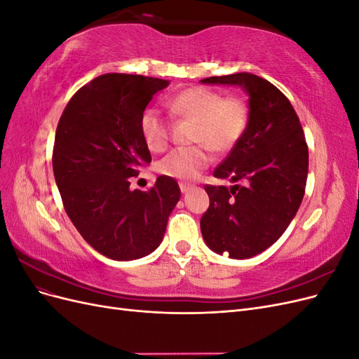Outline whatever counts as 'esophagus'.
<instances>
[{
    "label": "esophagus",
    "instance_id": "esophagus-1",
    "mask_svg": "<svg viewBox=\"0 0 359 359\" xmlns=\"http://www.w3.org/2000/svg\"><path fill=\"white\" fill-rule=\"evenodd\" d=\"M191 184H187V182H180V189L182 193H187L189 190H191Z\"/></svg>",
    "mask_w": 359,
    "mask_h": 359
}]
</instances>
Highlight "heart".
Listing matches in <instances>:
<instances>
[{
    "mask_svg": "<svg viewBox=\"0 0 359 359\" xmlns=\"http://www.w3.org/2000/svg\"><path fill=\"white\" fill-rule=\"evenodd\" d=\"M172 115L194 123L191 140L196 147L177 148L157 163L165 177L191 180L210 165V149L227 153L241 137L250 123V107L241 97H224L206 86H190L172 95L166 102ZM140 135L153 153L168 148L170 127L156 107H148L139 119Z\"/></svg>",
    "mask_w": 359,
    "mask_h": 359,
    "instance_id": "1",
    "label": "heart"
}]
</instances>
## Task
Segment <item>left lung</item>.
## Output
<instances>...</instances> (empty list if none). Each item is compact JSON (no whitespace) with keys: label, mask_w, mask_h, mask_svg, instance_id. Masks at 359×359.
Returning <instances> with one entry per match:
<instances>
[{"label":"left lung","mask_w":359,"mask_h":359,"mask_svg":"<svg viewBox=\"0 0 359 359\" xmlns=\"http://www.w3.org/2000/svg\"><path fill=\"white\" fill-rule=\"evenodd\" d=\"M201 82L240 85L250 97L245 133L214 170L233 186L206 184L210 206L201 219L211 250L248 259L273 245L299 208L309 173L306 136L287 97L260 76L235 73Z\"/></svg>","instance_id":"left-lung-1"}]
</instances>
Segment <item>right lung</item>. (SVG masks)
<instances>
[{
  "label": "right lung",
  "instance_id": "obj_1",
  "mask_svg": "<svg viewBox=\"0 0 359 359\" xmlns=\"http://www.w3.org/2000/svg\"><path fill=\"white\" fill-rule=\"evenodd\" d=\"M169 81L107 73L93 79L64 109L52 166L64 210L83 240L114 260L144 257L160 245L181 198L178 182L160 175L148 191L128 178L151 161L139 119Z\"/></svg>",
  "mask_w": 359,
  "mask_h": 359
}]
</instances>
